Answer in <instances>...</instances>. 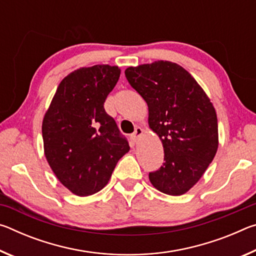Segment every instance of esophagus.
<instances>
[{
  "label": "esophagus",
  "instance_id": "obj_1",
  "mask_svg": "<svg viewBox=\"0 0 256 256\" xmlns=\"http://www.w3.org/2000/svg\"><path fill=\"white\" fill-rule=\"evenodd\" d=\"M142 133H144V130H142L141 128H136L133 134L131 136V140L134 142V144H136V142L138 141V138L142 136Z\"/></svg>",
  "mask_w": 256,
  "mask_h": 256
}]
</instances>
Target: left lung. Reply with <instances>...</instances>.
I'll list each match as a JSON object with an SVG mask.
<instances>
[{"label":"left lung","mask_w":256,"mask_h":256,"mask_svg":"<svg viewBox=\"0 0 256 256\" xmlns=\"http://www.w3.org/2000/svg\"><path fill=\"white\" fill-rule=\"evenodd\" d=\"M125 76L148 105V124L164 146V164L149 174L154 188L182 196L204 174L218 150V120L204 90L170 60L130 66Z\"/></svg>","instance_id":"obj_1"}]
</instances>
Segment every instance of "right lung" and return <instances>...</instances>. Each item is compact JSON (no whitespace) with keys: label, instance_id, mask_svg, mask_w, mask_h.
<instances>
[{"label":"right lung","instance_id":"add662e5","mask_svg":"<svg viewBox=\"0 0 256 256\" xmlns=\"http://www.w3.org/2000/svg\"><path fill=\"white\" fill-rule=\"evenodd\" d=\"M120 76V68L108 64L74 70L60 81L42 120L47 162L78 196L100 190L130 150L104 108Z\"/></svg>","mask_w":256,"mask_h":256}]
</instances>
